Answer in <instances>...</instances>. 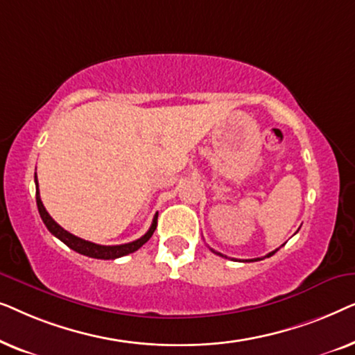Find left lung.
<instances>
[{
	"label": "left lung",
	"instance_id": "left-lung-1",
	"mask_svg": "<svg viewBox=\"0 0 355 355\" xmlns=\"http://www.w3.org/2000/svg\"><path fill=\"white\" fill-rule=\"evenodd\" d=\"M211 252H215V250H211ZM276 252H278V249H276V250H273V252H270V254H268V255H265V257H271V255H275V254H276ZM215 254H218V255H221V257H225V255H223V254H220V252H215ZM257 260H261V259H254V260H250V261H257Z\"/></svg>",
	"mask_w": 355,
	"mask_h": 355
}]
</instances>
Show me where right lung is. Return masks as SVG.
Returning <instances> with one entry per match:
<instances>
[{
	"mask_svg": "<svg viewBox=\"0 0 355 355\" xmlns=\"http://www.w3.org/2000/svg\"><path fill=\"white\" fill-rule=\"evenodd\" d=\"M35 186H37V196L35 197H37L38 213H40L42 220H43V223H45V226L48 227V231H50L55 237H58V239L64 242V244L69 247V249L76 250L77 254H82V255H85V257H92V259H100V260L119 259V257H124V255H128V254H132V252H135V250H139L140 247H142L145 242H147L150 237H152L155 230H157L158 213H157V215H155L153 221H152V226H150V230L145 232V234L140 237V239L129 242V244L100 245V244H95V242L80 239V237H77L74 234H71V232H67L66 230H62V227L58 225V223L50 216V213L45 210V207H43L42 198H40V192H38L37 174H35Z\"/></svg>",
	"mask_w": 355,
	"mask_h": 355,
	"instance_id": "obj_1",
	"label": "right lung"
}]
</instances>
